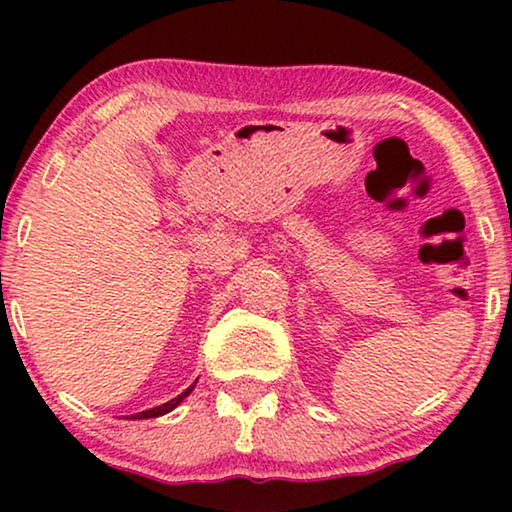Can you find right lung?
I'll use <instances>...</instances> for the list:
<instances>
[{
    "label": "right lung",
    "mask_w": 512,
    "mask_h": 512,
    "mask_svg": "<svg viewBox=\"0 0 512 512\" xmlns=\"http://www.w3.org/2000/svg\"><path fill=\"white\" fill-rule=\"evenodd\" d=\"M198 382V380H195ZM195 382L191 384V387H188L186 391H181V394L177 396V398H172V401H167V403H163V405H158V408H151V410H144V412H137V415H130L132 419H151V417H160V415H167V412H172L174 408H177V405L184 401V398L191 394V391L195 389Z\"/></svg>",
    "instance_id": "obj_1"
}]
</instances>
